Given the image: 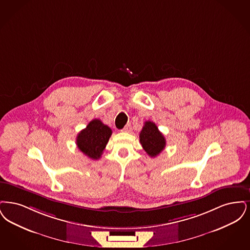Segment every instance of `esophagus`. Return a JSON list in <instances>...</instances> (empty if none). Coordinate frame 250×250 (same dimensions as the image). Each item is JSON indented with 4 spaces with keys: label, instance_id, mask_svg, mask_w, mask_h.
Wrapping results in <instances>:
<instances>
[{
    "label": "esophagus",
    "instance_id": "1",
    "mask_svg": "<svg viewBox=\"0 0 250 250\" xmlns=\"http://www.w3.org/2000/svg\"><path fill=\"white\" fill-rule=\"evenodd\" d=\"M123 132H130L131 131V125L130 124H127L125 127H124V129L122 130Z\"/></svg>",
    "mask_w": 250,
    "mask_h": 250
}]
</instances>
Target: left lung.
I'll return each instance as SVG.
<instances>
[{"label": "left lung", "mask_w": 250, "mask_h": 250, "mask_svg": "<svg viewBox=\"0 0 250 250\" xmlns=\"http://www.w3.org/2000/svg\"><path fill=\"white\" fill-rule=\"evenodd\" d=\"M139 138L144 150L152 158L157 157L166 146V140L163 133L152 121L145 122Z\"/></svg>", "instance_id": "left-lung-1"}]
</instances>
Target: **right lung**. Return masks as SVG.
<instances>
[{
  "instance_id": "obj_1",
  "label": "right lung",
  "mask_w": 250,
  "mask_h": 250,
  "mask_svg": "<svg viewBox=\"0 0 250 250\" xmlns=\"http://www.w3.org/2000/svg\"><path fill=\"white\" fill-rule=\"evenodd\" d=\"M112 135V130L100 120H91L84 130L76 136L78 149L89 159L98 160L101 158Z\"/></svg>"
}]
</instances>
